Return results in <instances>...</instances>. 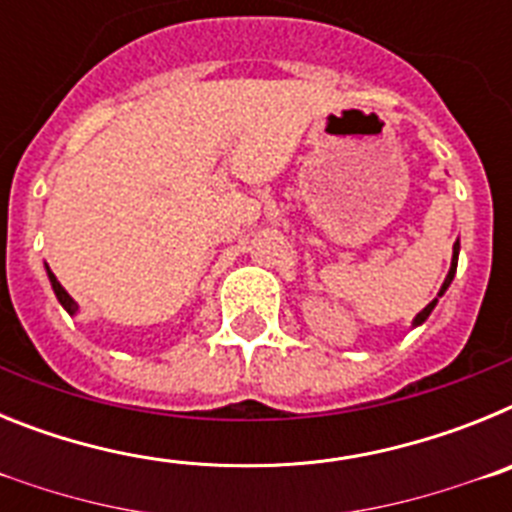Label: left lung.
<instances>
[{
  "label": "left lung",
  "instance_id": "left-lung-1",
  "mask_svg": "<svg viewBox=\"0 0 512 512\" xmlns=\"http://www.w3.org/2000/svg\"><path fill=\"white\" fill-rule=\"evenodd\" d=\"M456 261H459V241L454 243V259H451L449 277H446V282H443V287H441V292H438V297H441L443 292H446V289H449L451 279H454V274H456ZM436 302H438V300H433L431 305H428V307H423V312H418V318H415V325H420V323H423L425 318H428V315H431V310H433V307H436Z\"/></svg>",
  "mask_w": 512,
  "mask_h": 512
}]
</instances>
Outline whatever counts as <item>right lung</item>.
Wrapping results in <instances>:
<instances>
[{"instance_id":"right-lung-1","label":"right lung","mask_w":512,"mask_h":512,"mask_svg":"<svg viewBox=\"0 0 512 512\" xmlns=\"http://www.w3.org/2000/svg\"><path fill=\"white\" fill-rule=\"evenodd\" d=\"M48 279H51V284H53V292H56V297H58V302H61V305H63V310L69 312V315H74V312H76V302L71 300V295H69V292H66V289L61 287V282H58V279L53 277L51 271H48Z\"/></svg>"}]
</instances>
